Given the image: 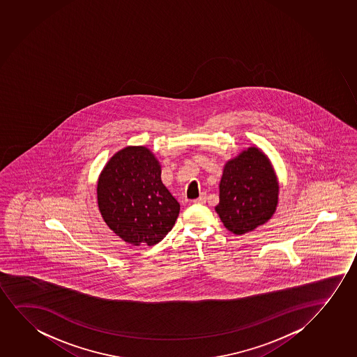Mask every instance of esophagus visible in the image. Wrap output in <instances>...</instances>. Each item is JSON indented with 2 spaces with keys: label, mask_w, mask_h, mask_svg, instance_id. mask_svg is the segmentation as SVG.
<instances>
[{
  "label": "esophagus",
  "mask_w": 357,
  "mask_h": 357,
  "mask_svg": "<svg viewBox=\"0 0 357 357\" xmlns=\"http://www.w3.org/2000/svg\"><path fill=\"white\" fill-rule=\"evenodd\" d=\"M206 199H207V196H206L204 194H202L201 196H199V199H194V204H206Z\"/></svg>",
  "instance_id": "34e87169"
}]
</instances>
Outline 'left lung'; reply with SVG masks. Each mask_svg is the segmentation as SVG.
<instances>
[{"label":"left lung","mask_w":357,"mask_h":357,"mask_svg":"<svg viewBox=\"0 0 357 357\" xmlns=\"http://www.w3.org/2000/svg\"><path fill=\"white\" fill-rule=\"evenodd\" d=\"M215 207L227 230L242 235L263 225L278 206V184L268 158L250 148L225 165Z\"/></svg>","instance_id":"8db88e82"}]
</instances>
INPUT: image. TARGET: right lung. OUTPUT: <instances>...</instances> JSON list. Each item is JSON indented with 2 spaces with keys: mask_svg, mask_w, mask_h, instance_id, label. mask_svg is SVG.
Instances as JSON below:
<instances>
[{
  "mask_svg": "<svg viewBox=\"0 0 357 357\" xmlns=\"http://www.w3.org/2000/svg\"><path fill=\"white\" fill-rule=\"evenodd\" d=\"M98 206L107 227L130 245L163 240L179 215L181 204L161 181V167L144 146L116 153L98 181Z\"/></svg>",
  "mask_w": 357,
  "mask_h": 357,
  "instance_id": "1",
  "label": "right lung"
}]
</instances>
